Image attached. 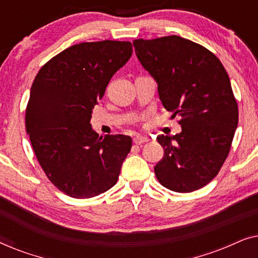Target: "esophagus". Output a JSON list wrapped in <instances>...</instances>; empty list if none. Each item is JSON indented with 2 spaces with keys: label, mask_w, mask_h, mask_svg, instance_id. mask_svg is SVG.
Masks as SVG:
<instances>
[{
  "label": "esophagus",
  "mask_w": 258,
  "mask_h": 258,
  "mask_svg": "<svg viewBox=\"0 0 258 258\" xmlns=\"http://www.w3.org/2000/svg\"><path fill=\"white\" fill-rule=\"evenodd\" d=\"M148 141H149V139H148V137H144V136H136V137H134V143L135 144H143V143H146V142H148Z\"/></svg>",
  "instance_id": "1"
}]
</instances>
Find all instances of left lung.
<instances>
[{
	"label": "left lung",
	"mask_w": 258,
	"mask_h": 258,
	"mask_svg": "<svg viewBox=\"0 0 258 258\" xmlns=\"http://www.w3.org/2000/svg\"><path fill=\"white\" fill-rule=\"evenodd\" d=\"M133 43L157 82L163 107L172 118L181 117V133L157 136L164 156L155 175L176 192L203 188L227 160L237 128L238 107L228 74L210 50L176 35Z\"/></svg>",
	"instance_id": "left-lung-1"
}]
</instances>
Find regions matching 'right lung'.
Wrapping results in <instances>:
<instances>
[{
  "label": "right lung",
  "instance_id": "add662e5",
  "mask_svg": "<svg viewBox=\"0 0 258 258\" xmlns=\"http://www.w3.org/2000/svg\"><path fill=\"white\" fill-rule=\"evenodd\" d=\"M132 54L128 41L75 44L49 59L31 86L26 128L34 153L49 181L74 199L114 186L132 149L130 136H98L90 124L95 104Z\"/></svg>",
  "mask_w": 258,
  "mask_h": 258
}]
</instances>
